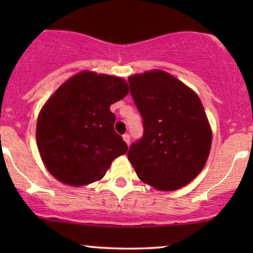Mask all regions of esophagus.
Returning a JSON list of instances; mask_svg holds the SVG:
<instances>
[{"label": "esophagus", "instance_id": "1", "mask_svg": "<svg viewBox=\"0 0 253 253\" xmlns=\"http://www.w3.org/2000/svg\"><path fill=\"white\" fill-rule=\"evenodd\" d=\"M123 140L126 141L127 145H129L130 144V136H129V134H123Z\"/></svg>", "mask_w": 253, "mask_h": 253}]
</instances>
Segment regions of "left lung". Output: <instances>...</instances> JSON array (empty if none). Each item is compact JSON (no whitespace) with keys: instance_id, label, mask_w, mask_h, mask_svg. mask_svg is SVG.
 Here are the masks:
<instances>
[{"instance_id":"1","label":"left lung","mask_w":253,"mask_h":253,"mask_svg":"<svg viewBox=\"0 0 253 253\" xmlns=\"http://www.w3.org/2000/svg\"><path fill=\"white\" fill-rule=\"evenodd\" d=\"M130 92L143 117L144 136L127 159L137 176L160 191L189 184L205 167L212 127L197 93L164 70L129 77Z\"/></svg>"}]
</instances>
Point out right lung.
Returning a JSON list of instances; mask_svg holds the SVG:
<instances>
[{"mask_svg":"<svg viewBox=\"0 0 253 253\" xmlns=\"http://www.w3.org/2000/svg\"><path fill=\"white\" fill-rule=\"evenodd\" d=\"M129 93L126 79L83 70L44 102L37 121V145L47 170L71 186L100 181L127 146L114 130L113 103Z\"/></svg>","mask_w":253,"mask_h":253,"instance_id":"add662e5","label":"right lung"}]
</instances>
